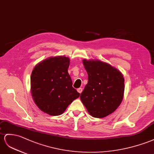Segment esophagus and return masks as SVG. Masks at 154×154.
<instances>
[{
  "instance_id": "esophagus-1",
  "label": "esophagus",
  "mask_w": 154,
  "mask_h": 154,
  "mask_svg": "<svg viewBox=\"0 0 154 154\" xmlns=\"http://www.w3.org/2000/svg\"><path fill=\"white\" fill-rule=\"evenodd\" d=\"M77 92L79 93V94H81V92H82V88H79L77 90Z\"/></svg>"
}]
</instances>
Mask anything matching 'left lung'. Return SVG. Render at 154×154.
I'll list each match as a JSON object with an SVG mask.
<instances>
[{"instance_id":"8db88e82","label":"left lung","mask_w":154,"mask_h":154,"mask_svg":"<svg viewBox=\"0 0 154 154\" xmlns=\"http://www.w3.org/2000/svg\"><path fill=\"white\" fill-rule=\"evenodd\" d=\"M88 83L80 98L88 113L101 118L119 107L124 97V77L119 69L99 60L83 59Z\"/></svg>"}]
</instances>
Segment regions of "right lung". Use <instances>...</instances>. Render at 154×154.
I'll return each mask as SVG.
<instances>
[{"instance_id": "right-lung-1", "label": "right lung", "mask_w": 154, "mask_h": 154, "mask_svg": "<svg viewBox=\"0 0 154 154\" xmlns=\"http://www.w3.org/2000/svg\"><path fill=\"white\" fill-rule=\"evenodd\" d=\"M69 58H47L37 64L30 77V90L34 103L42 111L58 116L80 96L73 88L68 73Z\"/></svg>"}]
</instances>
